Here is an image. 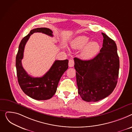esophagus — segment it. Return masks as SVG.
<instances>
[{
    "instance_id": "esophagus-1",
    "label": "esophagus",
    "mask_w": 132,
    "mask_h": 132,
    "mask_svg": "<svg viewBox=\"0 0 132 132\" xmlns=\"http://www.w3.org/2000/svg\"><path fill=\"white\" fill-rule=\"evenodd\" d=\"M74 60L73 59H70L69 61V67H73L74 66Z\"/></svg>"
}]
</instances>
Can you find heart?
Returning <instances> with one entry per match:
<instances>
[{"label":"heart","instance_id":"1","mask_svg":"<svg viewBox=\"0 0 132 132\" xmlns=\"http://www.w3.org/2000/svg\"><path fill=\"white\" fill-rule=\"evenodd\" d=\"M89 39L85 36H79L76 37L71 42V47L75 50L81 51L80 57L84 60H89L94 57L100 51V46L96 42H89Z\"/></svg>","mask_w":132,"mask_h":132}]
</instances>
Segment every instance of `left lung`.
Masks as SVG:
<instances>
[{
	"label": "left lung",
	"mask_w": 132,
	"mask_h": 132,
	"mask_svg": "<svg viewBox=\"0 0 132 132\" xmlns=\"http://www.w3.org/2000/svg\"><path fill=\"white\" fill-rule=\"evenodd\" d=\"M102 47L93 59L74 58L78 94L86 102H97L109 96L117 83L119 59L116 43L106 35Z\"/></svg>",
	"instance_id": "left-lung-1"
}]
</instances>
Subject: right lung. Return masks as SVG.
<instances>
[{"label":"right lung","mask_w":132,"mask_h":132,"mask_svg":"<svg viewBox=\"0 0 132 132\" xmlns=\"http://www.w3.org/2000/svg\"><path fill=\"white\" fill-rule=\"evenodd\" d=\"M35 32H42L53 37L52 31L46 28H38L30 31L23 38L19 45L16 57L17 77L20 86L24 93L37 100H46L52 98L56 92L59 82L68 68V60H56L49 71L42 77H32L23 69L21 61L23 57L25 45L30 36Z\"/></svg>","instance_id":"obj_1"}]
</instances>
